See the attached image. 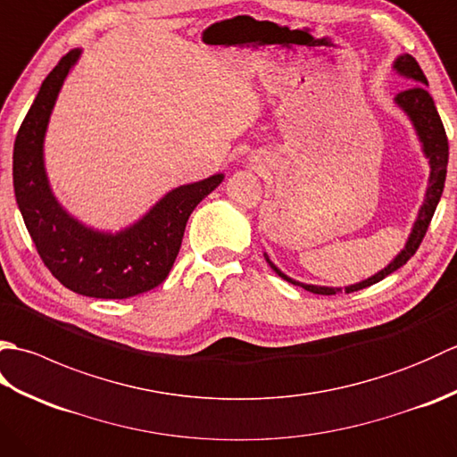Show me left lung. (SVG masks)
Returning a JSON list of instances; mask_svg holds the SVG:
<instances>
[{
	"label": "left lung",
	"instance_id": "left-lung-1",
	"mask_svg": "<svg viewBox=\"0 0 457 457\" xmlns=\"http://www.w3.org/2000/svg\"><path fill=\"white\" fill-rule=\"evenodd\" d=\"M393 71L403 76L406 80H412L416 82L411 90H404L401 94L395 96V105L399 108L409 121L412 123V129L416 133V139L420 143V149L424 159H428L430 164V177H428V187H426L424 192V202L422 206L419 208V213H416V220L411 228V234L406 237V244L404 247L396 253L391 263L386 265L385 269L377 270L375 275L367 277L363 280H359V283L353 285H347V287H324V285H308V283H300V280L293 278L285 275L283 270H280L273 261L269 259L267 253L265 259L267 263L270 265V269L275 270L278 277L287 278L288 283L303 287L308 293H314V295H337L345 290V293H355V290H361L371 287L378 280H383L386 275L395 273L396 269H401L406 261H409L414 253L416 249H419L420 241L426 234V229L430 226V220L436 212V206H438L440 196L444 192V182H445V170H448V137H445V131H444V125L442 120L438 115V110H436L432 96L426 90V86H428V80H426L424 72L420 71L419 62L414 61L411 54H399L395 58L393 62Z\"/></svg>",
	"mask_w": 457,
	"mask_h": 457
}]
</instances>
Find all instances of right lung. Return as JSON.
Here are the masks:
<instances>
[{
    "mask_svg": "<svg viewBox=\"0 0 457 457\" xmlns=\"http://www.w3.org/2000/svg\"><path fill=\"white\" fill-rule=\"evenodd\" d=\"M82 48L61 58L41 84L19 128L13 147V188L29 236L53 277L72 293L92 298H129L159 287L174 265L194 208L216 190L223 174L169 190L129 226L96 229L74 218L51 188L45 137L62 86Z\"/></svg>",
    "mask_w": 457,
    "mask_h": 457,
    "instance_id": "right-lung-1",
    "label": "right lung"
}]
</instances>
